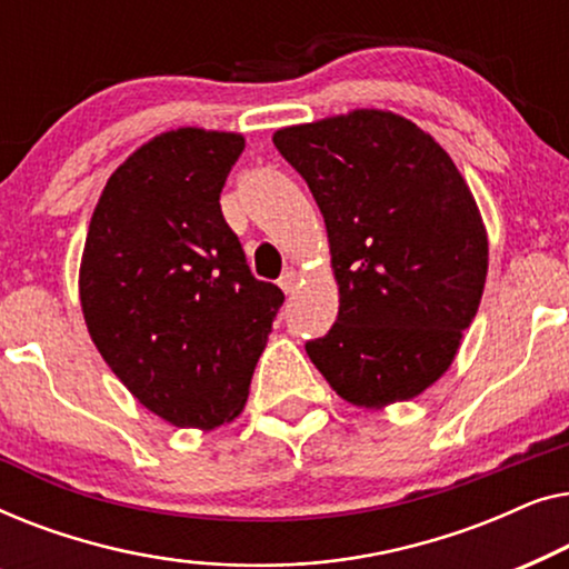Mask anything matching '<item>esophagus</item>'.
Segmentation results:
<instances>
[{
    "mask_svg": "<svg viewBox=\"0 0 569 569\" xmlns=\"http://www.w3.org/2000/svg\"><path fill=\"white\" fill-rule=\"evenodd\" d=\"M298 282H300V274L295 269H287L282 277H279V287H282L284 295H290L298 290Z\"/></svg>",
    "mask_w": 569,
    "mask_h": 569,
    "instance_id": "obj_1",
    "label": "esophagus"
}]
</instances>
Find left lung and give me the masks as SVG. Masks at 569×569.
<instances>
[{"label": "left lung", "mask_w": 569, "mask_h": 569, "mask_svg": "<svg viewBox=\"0 0 569 569\" xmlns=\"http://www.w3.org/2000/svg\"><path fill=\"white\" fill-rule=\"evenodd\" d=\"M329 236L339 316L310 362L365 409L415 399L461 347L487 282L477 199L435 139L380 108L274 131Z\"/></svg>", "instance_id": "obj_1"}]
</instances>
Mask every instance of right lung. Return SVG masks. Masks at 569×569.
Masks as SVG:
<instances>
[{"mask_svg": "<svg viewBox=\"0 0 569 569\" xmlns=\"http://www.w3.org/2000/svg\"><path fill=\"white\" fill-rule=\"evenodd\" d=\"M246 139L162 131L108 178L80 263L92 345L129 393L176 427L214 430L246 407L284 295L259 282L220 191Z\"/></svg>", "mask_w": 569, "mask_h": 569, "instance_id": "obj_1", "label": "right lung"}]
</instances>
